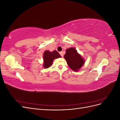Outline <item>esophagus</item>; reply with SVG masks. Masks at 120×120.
<instances>
[{
	"instance_id": "obj_1",
	"label": "esophagus",
	"mask_w": 120,
	"mask_h": 120,
	"mask_svg": "<svg viewBox=\"0 0 120 120\" xmlns=\"http://www.w3.org/2000/svg\"><path fill=\"white\" fill-rule=\"evenodd\" d=\"M60 56H62V57H63V56H64V55H63V52H60Z\"/></svg>"
}]
</instances>
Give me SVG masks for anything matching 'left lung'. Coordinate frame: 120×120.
<instances>
[{"mask_svg":"<svg viewBox=\"0 0 120 120\" xmlns=\"http://www.w3.org/2000/svg\"><path fill=\"white\" fill-rule=\"evenodd\" d=\"M68 67L72 71H78L85 64V60L74 48L68 49L64 55Z\"/></svg>","mask_w":120,"mask_h":120,"instance_id":"1","label":"left lung"}]
</instances>
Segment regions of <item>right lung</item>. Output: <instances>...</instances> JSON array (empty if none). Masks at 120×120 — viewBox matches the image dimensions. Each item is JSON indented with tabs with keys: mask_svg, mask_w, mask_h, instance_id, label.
Instances as JSON below:
<instances>
[{
	"mask_svg": "<svg viewBox=\"0 0 120 120\" xmlns=\"http://www.w3.org/2000/svg\"><path fill=\"white\" fill-rule=\"evenodd\" d=\"M61 56L56 50L50 52L49 50H45L43 54V67L45 68H48L52 66L53 61L54 59L61 57Z\"/></svg>",
	"mask_w": 120,
	"mask_h": 120,
	"instance_id": "right-lung-1",
	"label": "right lung"
}]
</instances>
